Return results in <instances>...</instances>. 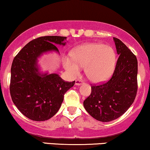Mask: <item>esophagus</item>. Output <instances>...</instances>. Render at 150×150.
<instances>
[{
    "label": "esophagus",
    "mask_w": 150,
    "mask_h": 150,
    "mask_svg": "<svg viewBox=\"0 0 150 150\" xmlns=\"http://www.w3.org/2000/svg\"><path fill=\"white\" fill-rule=\"evenodd\" d=\"M83 83H84V82L80 80H77L75 81V84H76V85H81V84H83Z\"/></svg>",
    "instance_id": "1"
}]
</instances>
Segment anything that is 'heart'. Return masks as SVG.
<instances>
[{"instance_id":"1","label":"heart","mask_w":150,"mask_h":150,"mask_svg":"<svg viewBox=\"0 0 150 150\" xmlns=\"http://www.w3.org/2000/svg\"><path fill=\"white\" fill-rule=\"evenodd\" d=\"M64 67L71 77L85 67L86 76L94 82L106 81L112 75L116 65V54L110 46L100 43H86L77 47L72 57L64 59Z\"/></svg>"}]
</instances>
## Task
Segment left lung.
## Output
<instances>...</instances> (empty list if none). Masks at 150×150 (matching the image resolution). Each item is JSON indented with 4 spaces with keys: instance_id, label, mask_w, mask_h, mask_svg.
<instances>
[{
    "instance_id": "obj_1",
    "label": "left lung",
    "mask_w": 150,
    "mask_h": 150,
    "mask_svg": "<svg viewBox=\"0 0 150 150\" xmlns=\"http://www.w3.org/2000/svg\"><path fill=\"white\" fill-rule=\"evenodd\" d=\"M119 54L112 76L108 82L91 84V93L83 105L96 120L108 122L122 116L136 98L138 91V61L120 39L113 38Z\"/></svg>"
}]
</instances>
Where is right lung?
<instances>
[{"label":"right lung","mask_w":150,"mask_h":150,"mask_svg":"<svg viewBox=\"0 0 150 150\" xmlns=\"http://www.w3.org/2000/svg\"><path fill=\"white\" fill-rule=\"evenodd\" d=\"M66 37L42 36L26 44L15 56L11 67L10 92L12 101L22 114L33 121H45L57 112L64 94L75 81L66 82L57 74L38 72V57L43 52H59Z\"/></svg>","instance_id":"1"}]
</instances>
